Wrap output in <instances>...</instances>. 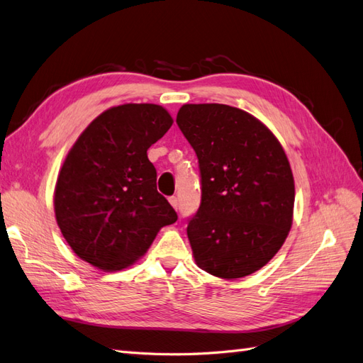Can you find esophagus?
Masks as SVG:
<instances>
[{
	"instance_id": "obj_1",
	"label": "esophagus",
	"mask_w": 363,
	"mask_h": 363,
	"mask_svg": "<svg viewBox=\"0 0 363 363\" xmlns=\"http://www.w3.org/2000/svg\"><path fill=\"white\" fill-rule=\"evenodd\" d=\"M169 203H171V206L175 208V211H179V200L175 199V196H171V199H169Z\"/></svg>"
}]
</instances>
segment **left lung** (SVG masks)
Returning <instances> with one entry per match:
<instances>
[{
	"instance_id": "8db88e82",
	"label": "left lung",
	"mask_w": 363,
	"mask_h": 363,
	"mask_svg": "<svg viewBox=\"0 0 363 363\" xmlns=\"http://www.w3.org/2000/svg\"><path fill=\"white\" fill-rule=\"evenodd\" d=\"M177 124L196 152L201 204L188 225L195 263L240 279L276 256L292 227L295 184L279 139L227 104H183Z\"/></svg>"
}]
</instances>
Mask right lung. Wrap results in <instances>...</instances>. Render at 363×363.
I'll list each match as a JSON object with an SVG mask.
<instances>
[{"mask_svg":"<svg viewBox=\"0 0 363 363\" xmlns=\"http://www.w3.org/2000/svg\"><path fill=\"white\" fill-rule=\"evenodd\" d=\"M172 116L157 104L107 108L68 151L54 188L63 238L82 260L121 271L145 255L159 230L177 221L157 192L147 150L167 133Z\"/></svg>","mask_w":363,"mask_h":363,"instance_id":"add662e5","label":"right lung"}]
</instances>
